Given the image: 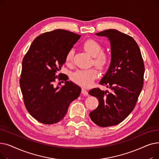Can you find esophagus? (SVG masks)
<instances>
[{
    "label": "esophagus",
    "mask_w": 159,
    "mask_h": 159,
    "mask_svg": "<svg viewBox=\"0 0 159 159\" xmlns=\"http://www.w3.org/2000/svg\"><path fill=\"white\" fill-rule=\"evenodd\" d=\"M81 93H82V95H85V96L88 95V92L86 90V89H84V88H82Z\"/></svg>",
    "instance_id": "esophagus-1"
}]
</instances>
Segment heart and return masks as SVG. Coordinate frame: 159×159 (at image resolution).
<instances>
[{
    "instance_id": "1",
    "label": "heart",
    "mask_w": 159,
    "mask_h": 159,
    "mask_svg": "<svg viewBox=\"0 0 159 159\" xmlns=\"http://www.w3.org/2000/svg\"><path fill=\"white\" fill-rule=\"evenodd\" d=\"M82 47L91 56L94 57V63L101 68H104L109 63V56L105 52H102L101 44L94 39H88L82 44ZM74 52L70 49L65 56V62L70 64L73 61ZM98 77V72L96 69L78 70L71 75L73 82L83 87H89L93 84V81Z\"/></svg>"
}]
</instances>
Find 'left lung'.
Masks as SVG:
<instances>
[{
	"instance_id": "1",
	"label": "left lung",
	"mask_w": 159,
	"mask_h": 159,
	"mask_svg": "<svg viewBox=\"0 0 159 159\" xmlns=\"http://www.w3.org/2000/svg\"><path fill=\"white\" fill-rule=\"evenodd\" d=\"M96 35L110 41L111 64L100 81L110 91L98 88L89 90V94L98 101L89 116L98 126L108 127L120 123L135 108L143 88L145 68L140 48L133 37L112 29Z\"/></svg>"
}]
</instances>
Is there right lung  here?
<instances>
[{"instance_id": "1", "label": "right lung", "mask_w": 159, "mask_h": 159, "mask_svg": "<svg viewBox=\"0 0 159 159\" xmlns=\"http://www.w3.org/2000/svg\"><path fill=\"white\" fill-rule=\"evenodd\" d=\"M80 37L60 29L44 33L33 41L24 57L19 81L24 103L29 113L41 123L61 121L70 103L80 95L81 88L67 80L66 75H56L65 63L66 54ZM57 78L64 80L65 85L55 87Z\"/></svg>"}]
</instances>
